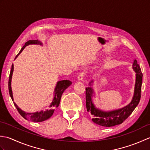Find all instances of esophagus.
Segmentation results:
<instances>
[{"label":"esophagus","mask_w":150,"mask_h":150,"mask_svg":"<svg viewBox=\"0 0 150 150\" xmlns=\"http://www.w3.org/2000/svg\"><path fill=\"white\" fill-rule=\"evenodd\" d=\"M84 76H85L84 72H81V73H79V75H78V77H77L78 80H79V81H82V79H84Z\"/></svg>","instance_id":"34e87169"}]
</instances>
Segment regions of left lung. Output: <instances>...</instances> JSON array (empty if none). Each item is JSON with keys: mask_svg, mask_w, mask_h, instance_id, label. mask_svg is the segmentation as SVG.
<instances>
[{"mask_svg": "<svg viewBox=\"0 0 150 150\" xmlns=\"http://www.w3.org/2000/svg\"><path fill=\"white\" fill-rule=\"evenodd\" d=\"M132 66L133 70L136 73L134 95L131 103L122 108L110 111H104L98 109L95 106L92 101L93 90L91 87V85L93 81L90 82V87L86 88V105L87 111L93 117L92 121L95 124L105 127L114 126L122 124L132 114L133 111L139 104L141 96V92L143 75L137 60H134Z\"/></svg>", "mask_w": 150, "mask_h": 150, "instance_id": "1", "label": "left lung"}]
</instances>
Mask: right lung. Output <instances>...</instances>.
<instances>
[{
  "mask_svg": "<svg viewBox=\"0 0 150 150\" xmlns=\"http://www.w3.org/2000/svg\"><path fill=\"white\" fill-rule=\"evenodd\" d=\"M30 44H40V45H42V43L38 40H28V42L25 43L24 46L22 47V49L21 50L20 52H19V53L17 54V56L15 57V59L17 58L19 54L22 52V50L24 49V47L28 45H30ZM13 72V64H12V66H11L10 73H9V81H8V88H9V95H10L12 100L13 101V97L11 86ZM71 84L72 82L68 80H63V81L57 82L56 87L55 88V91H54V94H55V95H54L53 99L52 102V103L50 104L49 107L47 108V109L46 110L37 111L35 113H26L24 112V111L21 110V108H19L17 106V105L15 103H13L14 105L15 106L16 108H17L18 113H20L21 115L23 118H24L25 119L33 121V122H42L44 120H46L47 119H50V118L52 116V115L54 113V111H55L56 108L59 106V105L60 104V98H61L63 92L65 90H66V89L68 88Z\"/></svg>",
  "mask_w": 150,
  "mask_h": 150,
  "instance_id": "1",
  "label": "right lung"
}]
</instances>
